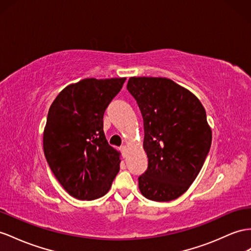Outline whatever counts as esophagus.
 I'll return each mask as SVG.
<instances>
[{
	"mask_svg": "<svg viewBox=\"0 0 251 251\" xmlns=\"http://www.w3.org/2000/svg\"><path fill=\"white\" fill-rule=\"evenodd\" d=\"M121 151H122V155H123V157H126L127 156V151H128V149L126 145H123L121 147Z\"/></svg>",
	"mask_w": 251,
	"mask_h": 251,
	"instance_id": "esophagus-1",
	"label": "esophagus"
}]
</instances>
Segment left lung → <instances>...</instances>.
I'll use <instances>...</instances> for the list:
<instances>
[{"label": "left lung", "mask_w": 251, "mask_h": 251, "mask_svg": "<svg viewBox=\"0 0 251 251\" xmlns=\"http://www.w3.org/2000/svg\"><path fill=\"white\" fill-rule=\"evenodd\" d=\"M128 91L144 122L149 168L139 189L151 201H170L187 192L211 147L212 130L195 94L165 77H130Z\"/></svg>", "instance_id": "left-lung-1"}]
</instances>
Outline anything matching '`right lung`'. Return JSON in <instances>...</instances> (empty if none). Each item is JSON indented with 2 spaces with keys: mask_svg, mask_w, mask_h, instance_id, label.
<instances>
[{
  "mask_svg": "<svg viewBox=\"0 0 251 251\" xmlns=\"http://www.w3.org/2000/svg\"><path fill=\"white\" fill-rule=\"evenodd\" d=\"M125 80L85 78L71 83L49 109L44 156L57 180L74 198L104 196L120 171L121 152L108 144L102 119Z\"/></svg>",
  "mask_w": 251,
  "mask_h": 251,
  "instance_id": "obj_1",
  "label": "right lung"
}]
</instances>
